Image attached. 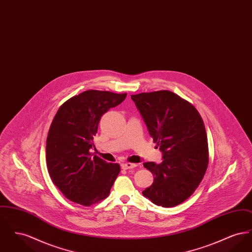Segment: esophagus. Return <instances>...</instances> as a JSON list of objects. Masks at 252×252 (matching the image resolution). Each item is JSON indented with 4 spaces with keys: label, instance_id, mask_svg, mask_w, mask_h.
<instances>
[{
    "label": "esophagus",
    "instance_id": "esophagus-1",
    "mask_svg": "<svg viewBox=\"0 0 252 252\" xmlns=\"http://www.w3.org/2000/svg\"><path fill=\"white\" fill-rule=\"evenodd\" d=\"M121 166H122V168H123L124 170H127V169H132V168L136 167L137 164L131 163V162H125V163H123Z\"/></svg>",
    "mask_w": 252,
    "mask_h": 252
}]
</instances>
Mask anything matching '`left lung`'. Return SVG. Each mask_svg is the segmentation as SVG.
Masks as SVG:
<instances>
[{
    "label": "left lung",
    "instance_id": "1",
    "mask_svg": "<svg viewBox=\"0 0 252 252\" xmlns=\"http://www.w3.org/2000/svg\"><path fill=\"white\" fill-rule=\"evenodd\" d=\"M162 162H144L154 176L143 192L152 203L164 208L185 201L195 191L209 163L203 120L192 105L169 91L131 95Z\"/></svg>",
    "mask_w": 252,
    "mask_h": 252
}]
</instances>
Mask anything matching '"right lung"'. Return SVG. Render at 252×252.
I'll list each match as a JSON object with an SVG mask.
<instances>
[{
	"label": "right lung",
	"instance_id": "obj_1",
	"mask_svg": "<svg viewBox=\"0 0 252 252\" xmlns=\"http://www.w3.org/2000/svg\"><path fill=\"white\" fill-rule=\"evenodd\" d=\"M126 97V94L86 91L67 100L52 122L46 142L49 174L72 202L90 206L108 197L120 165L93 158L90 151L102 115Z\"/></svg>",
	"mask_w": 252,
	"mask_h": 252
}]
</instances>
